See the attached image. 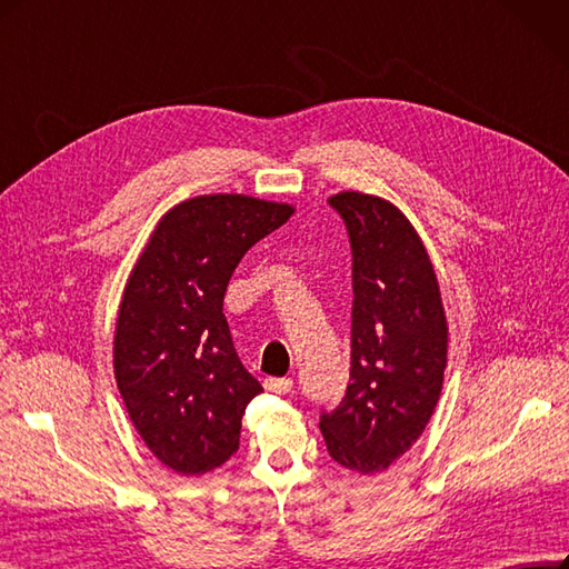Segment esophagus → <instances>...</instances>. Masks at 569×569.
Instances as JSON below:
<instances>
[{
  "label": "esophagus",
  "instance_id": "34e87169",
  "mask_svg": "<svg viewBox=\"0 0 569 569\" xmlns=\"http://www.w3.org/2000/svg\"><path fill=\"white\" fill-rule=\"evenodd\" d=\"M263 386H266V390H270V393H280L282 396V393H289L293 381L287 379V377H270V379L263 381Z\"/></svg>",
  "mask_w": 569,
  "mask_h": 569
}]
</instances>
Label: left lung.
I'll return each instance as SVG.
<instances>
[{"instance_id":"left-lung-1","label":"left lung","mask_w":569,"mask_h":569,"mask_svg":"<svg viewBox=\"0 0 569 569\" xmlns=\"http://www.w3.org/2000/svg\"><path fill=\"white\" fill-rule=\"evenodd\" d=\"M352 253L350 383L322 409L327 452L358 473H379L419 440L440 398L447 320L436 270L417 230L381 198L329 200Z\"/></svg>"}]
</instances>
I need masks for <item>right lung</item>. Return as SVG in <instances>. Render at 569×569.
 <instances>
[{
	"mask_svg": "<svg viewBox=\"0 0 569 569\" xmlns=\"http://www.w3.org/2000/svg\"><path fill=\"white\" fill-rule=\"evenodd\" d=\"M287 204L204 194L154 228L120 303L114 377L150 452L200 476L240 447L247 405L263 393L242 367L223 316L232 270L291 217Z\"/></svg>",
	"mask_w": 569,
	"mask_h": 569,
	"instance_id": "obj_1",
	"label": "right lung"
}]
</instances>
